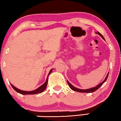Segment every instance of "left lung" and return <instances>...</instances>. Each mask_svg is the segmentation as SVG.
<instances>
[{"mask_svg": "<svg viewBox=\"0 0 121 121\" xmlns=\"http://www.w3.org/2000/svg\"><path fill=\"white\" fill-rule=\"evenodd\" d=\"M95 34H98L99 35H100L101 37L103 39H104V40H105V39H104V38L103 37V36L102 34H101L100 33H99V32H95ZM109 73H108V74L107 75V77H106V78H105V79H104V80L103 81V82H102L101 83H100L99 85H98L97 86H95V87H92V88H91V89H86V90H82V89H78V88L75 87H74V86H73L70 83V82H68V81L67 80V83L68 84V85H69V87L71 88V89L73 90V91H77V92H84V93H91V92H95L96 91V90H98L99 88L103 84L104 82H105V81L107 80V79L108 78V75H109Z\"/></svg>", "mask_w": 121, "mask_h": 121, "instance_id": "left-lung-1", "label": "left lung"}]
</instances>
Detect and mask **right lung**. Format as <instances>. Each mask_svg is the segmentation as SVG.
<instances>
[{
  "instance_id": "right-lung-1",
  "label": "right lung",
  "mask_w": 121,
  "mask_h": 121,
  "mask_svg": "<svg viewBox=\"0 0 121 121\" xmlns=\"http://www.w3.org/2000/svg\"><path fill=\"white\" fill-rule=\"evenodd\" d=\"M52 70L53 69H52L50 71H49V73H48V75L47 76V78L46 79V81L45 82L43 85H42L40 87H39V88H37V89H36L35 90H34V91H22V90H21L18 89H17V88H16V87H14V86L13 85H12L11 84V85L12 87V88L15 90L16 92H17L18 93H20V94L22 95H35V94H37V93H40L41 92H42L44 91V90L46 89V88L47 87V84H48V75H49L50 73H52Z\"/></svg>"
}]
</instances>
